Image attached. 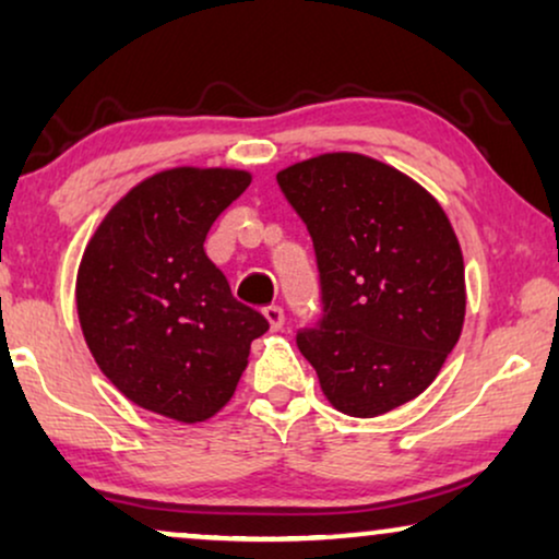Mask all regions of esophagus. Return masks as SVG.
<instances>
[{
	"instance_id": "1",
	"label": "esophagus",
	"mask_w": 559,
	"mask_h": 559,
	"mask_svg": "<svg viewBox=\"0 0 559 559\" xmlns=\"http://www.w3.org/2000/svg\"><path fill=\"white\" fill-rule=\"evenodd\" d=\"M262 312H264L266 323H270L272 331H280L282 323H285V310H282L280 305H266Z\"/></svg>"
}]
</instances>
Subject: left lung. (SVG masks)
Listing matches in <instances>:
<instances>
[{"label":"left lung","mask_w":559,"mask_h":559,"mask_svg":"<svg viewBox=\"0 0 559 559\" xmlns=\"http://www.w3.org/2000/svg\"><path fill=\"white\" fill-rule=\"evenodd\" d=\"M316 249L320 320L297 333L328 402L377 417L415 400L461 338L465 272L440 203L379 159L333 152L277 175Z\"/></svg>","instance_id":"obj_1"}]
</instances>
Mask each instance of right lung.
<instances>
[{
  "label": "right lung",
  "mask_w": 559,
  "mask_h": 559,
  "mask_svg": "<svg viewBox=\"0 0 559 559\" xmlns=\"http://www.w3.org/2000/svg\"><path fill=\"white\" fill-rule=\"evenodd\" d=\"M249 182L243 170L152 175L83 251L75 302L98 369L127 400L178 423L216 415L247 369L251 341L270 331L203 249Z\"/></svg>",
  "instance_id": "1"
}]
</instances>
